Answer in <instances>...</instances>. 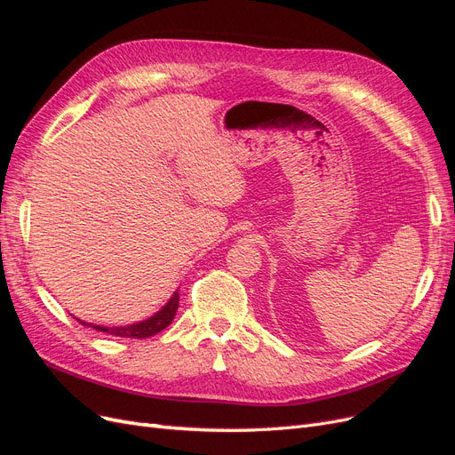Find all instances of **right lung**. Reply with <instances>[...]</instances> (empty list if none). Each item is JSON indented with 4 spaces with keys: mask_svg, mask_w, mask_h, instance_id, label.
<instances>
[{
    "mask_svg": "<svg viewBox=\"0 0 455 455\" xmlns=\"http://www.w3.org/2000/svg\"><path fill=\"white\" fill-rule=\"evenodd\" d=\"M178 301H180V296H178V292H174L171 296V299L164 304L154 316H149V319L146 321H140V323H134V324H127V326H100V324H91V323H85V321H79L81 324H85L89 328H94L99 330V332H106V334H112V336H117V338H149V336H156L159 334L161 330L167 328L174 315H176V309H178Z\"/></svg>",
    "mask_w": 455,
    "mask_h": 455,
    "instance_id": "add662e5",
    "label": "right lung"
}]
</instances>
